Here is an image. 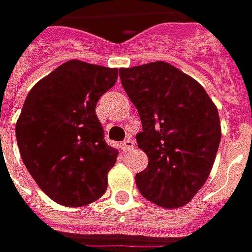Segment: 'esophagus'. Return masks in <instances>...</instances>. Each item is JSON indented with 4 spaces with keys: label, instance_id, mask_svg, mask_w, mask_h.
Wrapping results in <instances>:
<instances>
[{
    "label": "esophagus",
    "instance_id": "obj_1",
    "mask_svg": "<svg viewBox=\"0 0 252 252\" xmlns=\"http://www.w3.org/2000/svg\"><path fill=\"white\" fill-rule=\"evenodd\" d=\"M133 148H135V142H133L131 138H126V140L121 142V149H123V152H129V150H132Z\"/></svg>",
    "mask_w": 252,
    "mask_h": 252
}]
</instances>
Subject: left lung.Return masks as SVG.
Listing matches in <instances>:
<instances>
[{"label":"left lung","instance_id":"8db88e82","mask_svg":"<svg viewBox=\"0 0 252 252\" xmlns=\"http://www.w3.org/2000/svg\"><path fill=\"white\" fill-rule=\"evenodd\" d=\"M143 131L136 142L146 169L135 181L142 196L164 207L188 204L211 172L220 148L217 106L200 84L165 62L120 70Z\"/></svg>","mask_w":252,"mask_h":252}]
</instances>
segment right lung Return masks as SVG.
Returning a JSON list of instances; mask_svg holds the SVG:
<instances>
[{
	"label": "right lung",
	"mask_w": 252,
	"mask_h": 252,
	"mask_svg": "<svg viewBox=\"0 0 252 252\" xmlns=\"http://www.w3.org/2000/svg\"><path fill=\"white\" fill-rule=\"evenodd\" d=\"M117 77V68L68 61L26 97L16 123L19 152L41 190L59 204H90L107 189L119 152L104 142L95 107Z\"/></svg>",
	"instance_id": "obj_1"
}]
</instances>
